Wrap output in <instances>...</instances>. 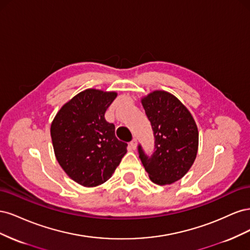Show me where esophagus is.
Returning a JSON list of instances; mask_svg holds the SVG:
<instances>
[{"instance_id":"esophagus-1","label":"esophagus","mask_w":250,"mask_h":250,"mask_svg":"<svg viewBox=\"0 0 250 250\" xmlns=\"http://www.w3.org/2000/svg\"><path fill=\"white\" fill-rule=\"evenodd\" d=\"M129 145H130V147H131V149H132V150H135V149H137V146H138V142H137V140L133 139V140L129 143Z\"/></svg>"}]
</instances>
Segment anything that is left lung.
Masks as SVG:
<instances>
[{"label": "left lung", "mask_w": 250, "mask_h": 250, "mask_svg": "<svg viewBox=\"0 0 250 250\" xmlns=\"http://www.w3.org/2000/svg\"><path fill=\"white\" fill-rule=\"evenodd\" d=\"M142 104L154 135L152 155L138 147L142 164L154 184L175 183L190 170L197 155V125L185 105L165 90L150 93Z\"/></svg>", "instance_id": "obj_1"}]
</instances>
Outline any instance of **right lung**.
Segmentation results:
<instances>
[{"label": "right lung", "instance_id": "1", "mask_svg": "<svg viewBox=\"0 0 250 250\" xmlns=\"http://www.w3.org/2000/svg\"><path fill=\"white\" fill-rule=\"evenodd\" d=\"M117 93L88 88L65 103L51 124L56 160L74 181L97 187L108 180L127 144L119 141L115 125L104 118Z\"/></svg>", "mask_w": 250, "mask_h": 250}]
</instances>
